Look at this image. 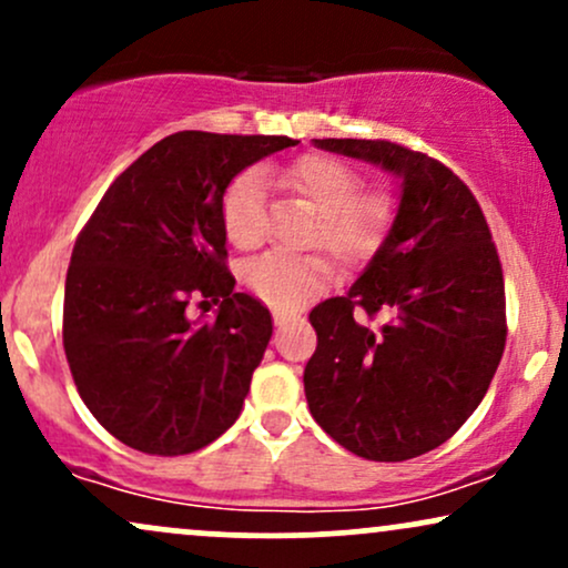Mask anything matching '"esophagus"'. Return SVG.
I'll list each match as a JSON object with an SVG mask.
<instances>
[{
	"mask_svg": "<svg viewBox=\"0 0 568 568\" xmlns=\"http://www.w3.org/2000/svg\"><path fill=\"white\" fill-rule=\"evenodd\" d=\"M298 321V317L296 315H293V312H275V325H277V328H285V325H291V323H296Z\"/></svg>",
	"mask_w": 568,
	"mask_h": 568,
	"instance_id": "34e87169",
	"label": "esophagus"
}]
</instances>
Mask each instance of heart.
Masks as SVG:
<instances>
[{"mask_svg": "<svg viewBox=\"0 0 568 568\" xmlns=\"http://www.w3.org/2000/svg\"><path fill=\"white\" fill-rule=\"evenodd\" d=\"M280 186L310 202L317 213L312 243L328 247L344 264H361L376 253L389 230L393 207L384 194H361V175L328 154H302L270 173ZM221 221L230 243L251 247L264 237V175H234L221 197ZM334 266L323 253L266 251L243 266L247 288L277 310H296L328 285Z\"/></svg>", "mask_w": 568, "mask_h": 568, "instance_id": "b5f03b06", "label": "heart"}]
</instances>
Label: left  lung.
I'll return each instance as SVG.
<instances>
[{"instance_id":"left-lung-1","label":"left lung","mask_w":568,"mask_h":568,"mask_svg":"<svg viewBox=\"0 0 568 568\" xmlns=\"http://www.w3.org/2000/svg\"><path fill=\"white\" fill-rule=\"evenodd\" d=\"M400 181L387 237L344 296L310 312L304 368L312 416L374 462L433 452L470 419L505 352V280L473 192L438 160L393 141L315 139ZM357 311H387L368 329Z\"/></svg>"}]
</instances>
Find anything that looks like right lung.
<instances>
[{
  "mask_svg": "<svg viewBox=\"0 0 568 568\" xmlns=\"http://www.w3.org/2000/svg\"><path fill=\"white\" fill-rule=\"evenodd\" d=\"M296 143L202 130L168 135L116 175L77 237L63 349L84 406L125 446L192 454L243 410L272 315L234 293L221 197L240 171ZM192 292L220 302L216 322L187 321Z\"/></svg>",
  "mask_w": 568,
  "mask_h": 568,
  "instance_id": "obj_1",
  "label": "right lung"
}]
</instances>
